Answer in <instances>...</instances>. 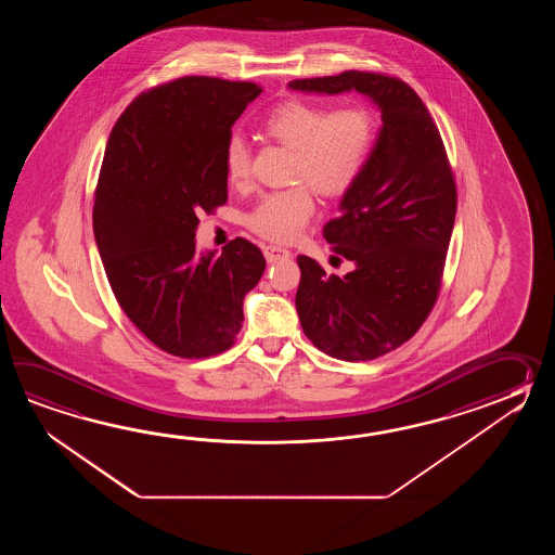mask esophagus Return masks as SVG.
Masks as SVG:
<instances>
[{
    "mask_svg": "<svg viewBox=\"0 0 555 555\" xmlns=\"http://www.w3.org/2000/svg\"><path fill=\"white\" fill-rule=\"evenodd\" d=\"M263 256H266V260L273 263V261L292 258V251H289V249L280 248V246H266V248H263Z\"/></svg>",
    "mask_w": 555,
    "mask_h": 555,
    "instance_id": "esophagus-1",
    "label": "esophagus"
}]
</instances>
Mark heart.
Masks as SVG:
<instances>
[{
    "label": "heart",
    "mask_w": 555,
    "mask_h": 555,
    "mask_svg": "<svg viewBox=\"0 0 555 555\" xmlns=\"http://www.w3.org/2000/svg\"><path fill=\"white\" fill-rule=\"evenodd\" d=\"M263 132L294 153L289 177L309 183L325 198L353 189L375 149L377 122L365 105L330 106L289 99L266 115ZM230 182L248 180L251 146L242 134H230L224 146ZM306 184L263 194L249 210L246 224L270 242L287 244L301 234L315 212L313 192Z\"/></svg>",
    "instance_id": "obj_1"
}]
</instances>
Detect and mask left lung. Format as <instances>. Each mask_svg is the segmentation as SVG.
Returning a JSON list of instances; mask_svg holds the SVG:
<instances>
[{"mask_svg": "<svg viewBox=\"0 0 555 555\" xmlns=\"http://www.w3.org/2000/svg\"><path fill=\"white\" fill-rule=\"evenodd\" d=\"M294 91H359L383 127L361 178L323 225L343 278L297 256L295 307L307 339L341 361H371L409 341L437 304L456 216V182L437 122L409 85L383 73L295 79Z\"/></svg>", "mask_w": 555, "mask_h": 555, "instance_id": "1", "label": "left lung"}]
</instances>
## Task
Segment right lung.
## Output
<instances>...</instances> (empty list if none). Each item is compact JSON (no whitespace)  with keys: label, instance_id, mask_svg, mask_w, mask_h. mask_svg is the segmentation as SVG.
<instances>
[{"label":"right lung","instance_id":"1","mask_svg":"<svg viewBox=\"0 0 555 555\" xmlns=\"http://www.w3.org/2000/svg\"><path fill=\"white\" fill-rule=\"evenodd\" d=\"M260 85L180 77L139 94L106 142L93 232L118 306L166 353L230 349L266 260L244 237L196 256L198 214L228 201L224 146Z\"/></svg>","mask_w":555,"mask_h":555}]
</instances>
